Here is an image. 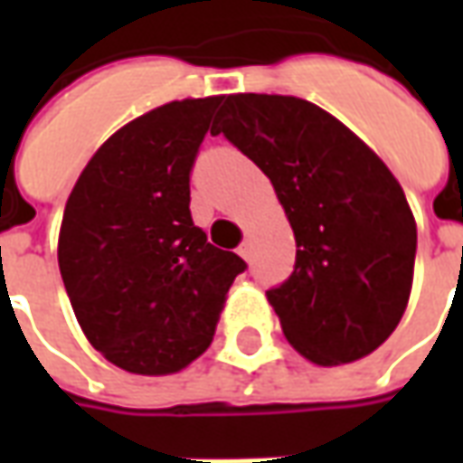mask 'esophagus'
<instances>
[{"mask_svg": "<svg viewBox=\"0 0 463 463\" xmlns=\"http://www.w3.org/2000/svg\"><path fill=\"white\" fill-rule=\"evenodd\" d=\"M238 255H241L242 260H248V258H250V242H248V241L242 242L241 248H238Z\"/></svg>", "mask_w": 463, "mask_h": 463, "instance_id": "1", "label": "esophagus"}]
</instances>
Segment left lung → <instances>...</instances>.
<instances>
[{"instance_id": "obj_1", "label": "left lung", "mask_w": 463, "mask_h": 463, "mask_svg": "<svg viewBox=\"0 0 463 463\" xmlns=\"http://www.w3.org/2000/svg\"><path fill=\"white\" fill-rule=\"evenodd\" d=\"M225 133L268 178L295 232V270L268 302L302 357L335 367L372 354L407 310L417 222L367 143L298 96H225Z\"/></svg>"}]
</instances>
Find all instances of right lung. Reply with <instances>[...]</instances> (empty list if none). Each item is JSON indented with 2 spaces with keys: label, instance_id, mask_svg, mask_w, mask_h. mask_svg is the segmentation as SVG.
Returning <instances> with one entry per match:
<instances>
[{
  "label": "right lung",
  "instance_id": "add662e5",
  "mask_svg": "<svg viewBox=\"0 0 463 463\" xmlns=\"http://www.w3.org/2000/svg\"><path fill=\"white\" fill-rule=\"evenodd\" d=\"M221 99L171 101L121 126L66 201V295L91 347L131 374H175L201 357L245 270L191 218V168Z\"/></svg>",
  "mask_w": 463,
  "mask_h": 463
}]
</instances>
